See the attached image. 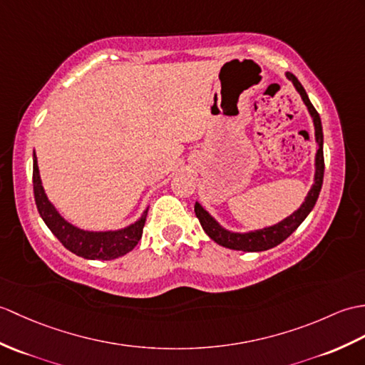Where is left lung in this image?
<instances>
[{"mask_svg":"<svg viewBox=\"0 0 365 365\" xmlns=\"http://www.w3.org/2000/svg\"><path fill=\"white\" fill-rule=\"evenodd\" d=\"M286 78L289 79L295 90L300 93L304 106L308 107V112L312 118V123H314V133H316V143H317V152H316V174H314V183H312L308 196L304 197V202L300 205L297 211H294L291 216L284 217L282 222L275 225L264 227L261 230H253V232H245V233H235L230 230H225V228L219 224L216 219L211 216L208 211L203 208L199 202L194 205V213H196L199 222L203 230L210 236L211 240L217 242L222 247L232 249V250H242V252H262L267 249H272L279 242H283L287 236H291L297 227L307 219V216L311 213V210L314 208L317 197L322 190V183H324V132H322V123L320 116L314 106L311 104V101L304 91L303 86L295 78L292 73H286Z\"/></svg>","mask_w":365,"mask_h":365,"instance_id":"1","label":"left lung"}]
</instances>
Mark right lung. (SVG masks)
Listing matches in <instances>:
<instances>
[{"mask_svg": "<svg viewBox=\"0 0 365 365\" xmlns=\"http://www.w3.org/2000/svg\"><path fill=\"white\" fill-rule=\"evenodd\" d=\"M34 169H32V183H34V197L38 213L45 224L56 238L63 244L70 252L78 257L87 259H115L125 253H129L135 245L138 244L143 235V227L146 222L148 210L143 211L141 217L137 222L127 225L120 230L108 232H88L74 227L61 216L56 207L48 200L46 192L41 186V179L38 173L37 157L34 152Z\"/></svg>", "mask_w": 365, "mask_h": 365, "instance_id": "right-lung-1", "label": "right lung"}]
</instances>
